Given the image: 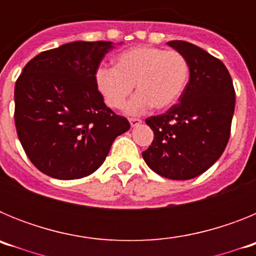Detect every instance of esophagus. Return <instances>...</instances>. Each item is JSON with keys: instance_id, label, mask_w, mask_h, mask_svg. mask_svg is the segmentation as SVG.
Listing matches in <instances>:
<instances>
[{"instance_id": "esophagus-1", "label": "esophagus", "mask_w": 256, "mask_h": 256, "mask_svg": "<svg viewBox=\"0 0 256 256\" xmlns=\"http://www.w3.org/2000/svg\"><path fill=\"white\" fill-rule=\"evenodd\" d=\"M130 123L132 126H137L142 123V120L140 118H130Z\"/></svg>"}]
</instances>
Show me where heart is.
Returning <instances> with one entry per match:
<instances>
[{
	"instance_id": "heart-1",
	"label": "heart",
	"mask_w": 256,
	"mask_h": 256,
	"mask_svg": "<svg viewBox=\"0 0 256 256\" xmlns=\"http://www.w3.org/2000/svg\"><path fill=\"white\" fill-rule=\"evenodd\" d=\"M188 76V62L180 52L138 46L120 52L115 58L114 68H98L94 82L112 108H120L136 86L137 94L126 112L140 114L151 106L158 110L173 106L184 91Z\"/></svg>"
}]
</instances>
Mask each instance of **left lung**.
<instances>
[{
	"label": "left lung",
	"mask_w": 256,
	"mask_h": 256,
	"mask_svg": "<svg viewBox=\"0 0 256 256\" xmlns=\"http://www.w3.org/2000/svg\"><path fill=\"white\" fill-rule=\"evenodd\" d=\"M190 66L180 102L146 119L154 140L142 152L155 173L169 180H191L212 166L224 151L234 112V88L219 58L184 40H170Z\"/></svg>",
	"instance_id": "8db88e82"
}]
</instances>
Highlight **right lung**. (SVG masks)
Masks as SVG:
<instances>
[{
    "mask_svg": "<svg viewBox=\"0 0 256 256\" xmlns=\"http://www.w3.org/2000/svg\"><path fill=\"white\" fill-rule=\"evenodd\" d=\"M112 42L76 40L40 52L15 84L18 137L38 170L58 180L90 176L130 128L104 102L94 76Z\"/></svg>",
    "mask_w": 256,
    "mask_h": 256,
    "instance_id": "add662e5",
    "label": "right lung"
}]
</instances>
